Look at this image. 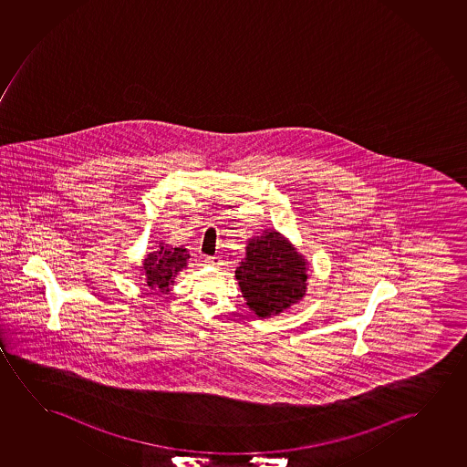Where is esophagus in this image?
<instances>
[{
	"label": "esophagus",
	"instance_id": "1",
	"mask_svg": "<svg viewBox=\"0 0 467 467\" xmlns=\"http://www.w3.org/2000/svg\"><path fill=\"white\" fill-rule=\"evenodd\" d=\"M205 263H207V265H211V266H220V265H222V258H220V256H207V258H205Z\"/></svg>",
	"mask_w": 467,
	"mask_h": 467
}]
</instances>
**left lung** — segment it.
Returning a JSON list of instances; mask_svg holds the SVG:
<instances>
[{
  "instance_id": "obj_1",
  "label": "left lung",
  "mask_w": 467,
  "mask_h": 467,
  "mask_svg": "<svg viewBox=\"0 0 467 467\" xmlns=\"http://www.w3.org/2000/svg\"><path fill=\"white\" fill-rule=\"evenodd\" d=\"M309 263L279 231L249 239L236 279L245 305L260 319L287 311L306 296Z\"/></svg>"
}]
</instances>
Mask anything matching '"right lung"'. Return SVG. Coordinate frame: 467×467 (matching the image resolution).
Returning a JSON list of instances; mask_svg holds the SVG:
<instances>
[{
  "mask_svg": "<svg viewBox=\"0 0 467 467\" xmlns=\"http://www.w3.org/2000/svg\"><path fill=\"white\" fill-rule=\"evenodd\" d=\"M190 252L180 245L172 247L169 244L156 243L151 252L143 256L140 266V279L143 285L153 294H169L175 284V277L186 268Z\"/></svg>",
  "mask_w": 467,
  "mask_h": 467,
  "instance_id": "obj_1",
  "label": "right lung"
}]
</instances>
